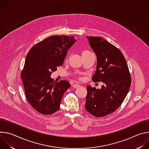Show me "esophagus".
<instances>
[{"label": "esophagus", "instance_id": "1", "mask_svg": "<svg viewBox=\"0 0 149 149\" xmlns=\"http://www.w3.org/2000/svg\"><path fill=\"white\" fill-rule=\"evenodd\" d=\"M80 87V85L79 84H74L72 85V87L74 88H78Z\"/></svg>", "mask_w": 149, "mask_h": 149}]
</instances>
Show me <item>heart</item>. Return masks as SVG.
I'll return each instance as SVG.
<instances>
[{"mask_svg": "<svg viewBox=\"0 0 149 149\" xmlns=\"http://www.w3.org/2000/svg\"><path fill=\"white\" fill-rule=\"evenodd\" d=\"M84 52H87V51H84Z\"/></svg>", "mask_w": 149, "mask_h": 149, "instance_id": "b5f03b06", "label": "heart"}]
</instances>
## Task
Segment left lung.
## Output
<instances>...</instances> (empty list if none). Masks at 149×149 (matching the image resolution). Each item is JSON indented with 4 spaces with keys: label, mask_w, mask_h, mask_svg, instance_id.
I'll list each match as a JSON object with an SVG mask.
<instances>
[{
    "label": "left lung",
    "mask_w": 149,
    "mask_h": 149,
    "mask_svg": "<svg viewBox=\"0 0 149 149\" xmlns=\"http://www.w3.org/2000/svg\"><path fill=\"white\" fill-rule=\"evenodd\" d=\"M97 58L94 82L104 83L101 89L87 87L85 109L97 117L114 112L122 104L130 89L132 79L122 52L101 37L87 36Z\"/></svg>",
    "instance_id": "1"
}]
</instances>
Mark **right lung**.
<instances>
[{
  "label": "right lung",
  "mask_w": 149,
  "mask_h": 149,
  "mask_svg": "<svg viewBox=\"0 0 149 149\" xmlns=\"http://www.w3.org/2000/svg\"><path fill=\"white\" fill-rule=\"evenodd\" d=\"M75 41L74 36H51L35 45L26 55L21 78L28 102L42 114L58 111L63 94L71 86L66 80L54 81L51 75L63 65Z\"/></svg>",
  "instance_id": "1"
}]
</instances>
